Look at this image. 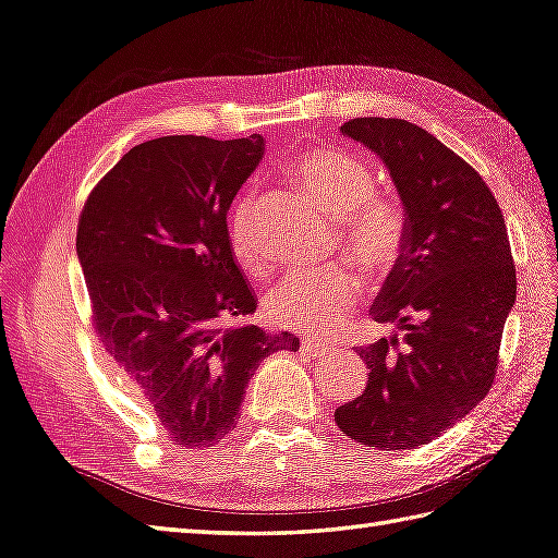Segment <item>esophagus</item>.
<instances>
[{
  "mask_svg": "<svg viewBox=\"0 0 558 558\" xmlns=\"http://www.w3.org/2000/svg\"><path fill=\"white\" fill-rule=\"evenodd\" d=\"M302 352L308 354V356H320V354L330 352V344L318 342V340H314V338H304V340H302Z\"/></svg>",
  "mask_w": 558,
  "mask_h": 558,
  "instance_id": "obj_1",
  "label": "esophagus"
}]
</instances>
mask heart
Segmentation results:
<instances>
[{
  "label": "heart",
  "mask_w": 558,
  "mask_h": 558,
  "mask_svg": "<svg viewBox=\"0 0 558 558\" xmlns=\"http://www.w3.org/2000/svg\"><path fill=\"white\" fill-rule=\"evenodd\" d=\"M290 175L332 218H340L342 250L368 270L390 268L404 244V216L378 197L371 168L335 149L296 157ZM230 247L250 276L266 274V254L254 232V194L244 190L230 211ZM361 296V280L344 266L300 274L266 294V314L282 328L306 332L340 330Z\"/></svg>",
  "instance_id": "heart-1"
}]
</instances>
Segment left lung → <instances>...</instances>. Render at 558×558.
<instances>
[{"instance_id":"obj_1","label":"left lung","mask_w":558,"mask_h":558,"mask_svg":"<svg viewBox=\"0 0 558 558\" xmlns=\"http://www.w3.org/2000/svg\"><path fill=\"white\" fill-rule=\"evenodd\" d=\"M340 133L390 171L404 244L371 316L401 330L356 349L366 390L335 411L356 442L416 449L449 430L492 387L515 304L507 226L485 180L435 135L401 119H352Z\"/></svg>"}]
</instances>
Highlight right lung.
I'll use <instances>...</instances> for the list:
<instances>
[{"instance_id":"1","label":"right lung","mask_w":558,"mask_h":558,"mask_svg":"<svg viewBox=\"0 0 558 558\" xmlns=\"http://www.w3.org/2000/svg\"><path fill=\"white\" fill-rule=\"evenodd\" d=\"M264 137L142 142L99 180L77 220L97 338L168 439L214 447L238 423L250 378L292 332L220 320L256 311L232 258L228 211Z\"/></svg>"}]
</instances>
